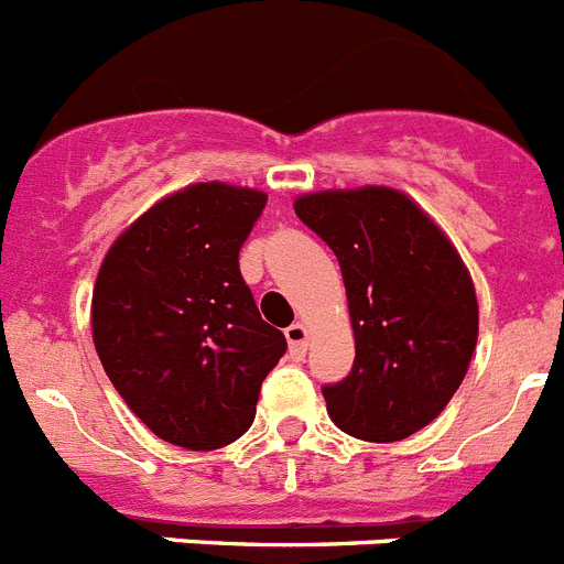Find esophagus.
Here are the masks:
<instances>
[{
  "mask_svg": "<svg viewBox=\"0 0 564 564\" xmlns=\"http://www.w3.org/2000/svg\"><path fill=\"white\" fill-rule=\"evenodd\" d=\"M283 334H286L289 354H292V359L306 357V326H303V323H292V326H289Z\"/></svg>",
  "mask_w": 564,
  "mask_h": 564,
  "instance_id": "34e87169",
  "label": "esophagus"
}]
</instances>
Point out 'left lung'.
Listing matches in <instances>:
<instances>
[{"mask_svg":"<svg viewBox=\"0 0 564 564\" xmlns=\"http://www.w3.org/2000/svg\"><path fill=\"white\" fill-rule=\"evenodd\" d=\"M343 270L351 314V373L326 384L343 433L390 444L449 404L478 343V297L453 241L402 191L382 185L294 199Z\"/></svg>","mask_w":564,"mask_h":564,"instance_id":"1","label":"left lung"}]
</instances>
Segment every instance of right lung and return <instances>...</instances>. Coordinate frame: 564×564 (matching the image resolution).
Segmentation results:
<instances>
[{
  "instance_id": "obj_1",
  "label": "right lung",
  "mask_w": 564,
  "mask_h": 564,
  "mask_svg": "<svg viewBox=\"0 0 564 564\" xmlns=\"http://www.w3.org/2000/svg\"><path fill=\"white\" fill-rule=\"evenodd\" d=\"M263 205L252 187L196 182L149 207L100 263L95 351L131 413L169 444L199 453L241 438L286 351L238 270Z\"/></svg>"
}]
</instances>
